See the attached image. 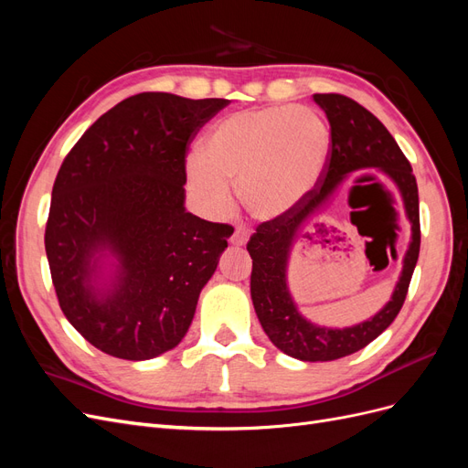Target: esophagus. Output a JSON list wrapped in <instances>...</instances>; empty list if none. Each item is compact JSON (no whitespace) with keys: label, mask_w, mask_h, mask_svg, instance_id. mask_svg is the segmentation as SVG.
<instances>
[{"label":"esophagus","mask_w":468,"mask_h":468,"mask_svg":"<svg viewBox=\"0 0 468 468\" xmlns=\"http://www.w3.org/2000/svg\"><path fill=\"white\" fill-rule=\"evenodd\" d=\"M248 238H250V230L246 229V226H238L234 234L230 236V242L234 246H244L248 242Z\"/></svg>","instance_id":"34e87169"}]
</instances>
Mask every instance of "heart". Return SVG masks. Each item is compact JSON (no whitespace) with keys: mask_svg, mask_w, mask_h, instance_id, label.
<instances>
[{"mask_svg":"<svg viewBox=\"0 0 468 468\" xmlns=\"http://www.w3.org/2000/svg\"><path fill=\"white\" fill-rule=\"evenodd\" d=\"M330 154V129L318 112L299 107L239 111L212 126L203 155L187 162V186L207 210L232 205L230 181L260 218L299 205L318 183Z\"/></svg>","mask_w":468,"mask_h":468,"instance_id":"b5f03b06","label":"heart"}]
</instances>
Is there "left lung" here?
Here are the masks:
<instances>
[{
  "label": "left lung",
  "instance_id": "left-lung-1",
  "mask_svg": "<svg viewBox=\"0 0 468 468\" xmlns=\"http://www.w3.org/2000/svg\"><path fill=\"white\" fill-rule=\"evenodd\" d=\"M314 101L330 121V154L324 172L313 191L299 205L285 215L261 222L248 242V251L253 260L250 291L261 328L282 353L313 363L351 356L369 346L388 328L406 301L421 238L418 183L412 165L387 126L351 97L314 93ZM357 168H380L395 181L403 195L407 216L413 224V242L407 252L403 275L393 299L378 315L353 329H320L306 323L290 299L284 281L288 250L300 226L329 198L336 183ZM359 179H371L375 187H385L375 174H363Z\"/></svg>",
  "mask_w": 468,
  "mask_h": 468
}]
</instances>
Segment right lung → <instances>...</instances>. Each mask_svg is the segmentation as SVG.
<instances>
[{"label": "right lung", "mask_w": 468, "mask_h": 468, "mask_svg": "<svg viewBox=\"0 0 468 468\" xmlns=\"http://www.w3.org/2000/svg\"><path fill=\"white\" fill-rule=\"evenodd\" d=\"M229 99L146 91L107 111L68 152L52 187L45 248L64 316L107 356L144 361L187 334L230 224L183 207L191 140ZM120 260L105 297L89 285L95 250Z\"/></svg>", "instance_id": "1"}]
</instances>
